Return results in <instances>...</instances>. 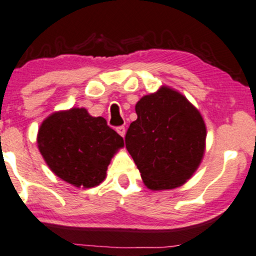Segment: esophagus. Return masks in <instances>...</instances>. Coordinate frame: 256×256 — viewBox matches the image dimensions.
<instances>
[{
	"label": "esophagus",
	"instance_id": "esophagus-1",
	"mask_svg": "<svg viewBox=\"0 0 256 256\" xmlns=\"http://www.w3.org/2000/svg\"><path fill=\"white\" fill-rule=\"evenodd\" d=\"M116 130H117V133L120 134V136H126V128L123 127V126H120V127H118V128L116 129Z\"/></svg>",
	"mask_w": 256,
	"mask_h": 256
}]
</instances>
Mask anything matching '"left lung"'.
Instances as JSON below:
<instances>
[{"label":"left lung","instance_id":"1","mask_svg":"<svg viewBox=\"0 0 256 256\" xmlns=\"http://www.w3.org/2000/svg\"><path fill=\"white\" fill-rule=\"evenodd\" d=\"M136 120L126 134V148L151 190L183 186L202 164L206 126L186 96L162 85L136 102Z\"/></svg>","mask_w":256,"mask_h":256}]
</instances>
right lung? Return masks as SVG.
Segmentation results:
<instances>
[{"instance_id":"add662e5","label":"right lung","mask_w":256,"mask_h":256,"mask_svg":"<svg viewBox=\"0 0 256 256\" xmlns=\"http://www.w3.org/2000/svg\"><path fill=\"white\" fill-rule=\"evenodd\" d=\"M38 148L57 177L76 188H92L106 178L111 158L124 146L123 138L104 117L72 107L42 120Z\"/></svg>"}]
</instances>
